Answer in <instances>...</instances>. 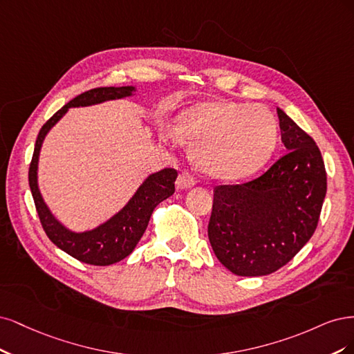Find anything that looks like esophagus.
Wrapping results in <instances>:
<instances>
[{
    "label": "esophagus",
    "instance_id": "34e87169",
    "mask_svg": "<svg viewBox=\"0 0 354 354\" xmlns=\"http://www.w3.org/2000/svg\"><path fill=\"white\" fill-rule=\"evenodd\" d=\"M196 185V179H194L192 175L189 174H180L176 179V188L178 189H188L191 187Z\"/></svg>",
    "mask_w": 354,
    "mask_h": 354
}]
</instances>
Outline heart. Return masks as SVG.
Returning <instances> with one entry per match:
<instances>
[{
  "instance_id": "obj_1",
  "label": "heart",
  "mask_w": 354,
  "mask_h": 354,
  "mask_svg": "<svg viewBox=\"0 0 354 354\" xmlns=\"http://www.w3.org/2000/svg\"><path fill=\"white\" fill-rule=\"evenodd\" d=\"M179 132L194 144L192 157L201 172L239 180L257 174L275 151L278 124L260 104L207 101L179 118Z\"/></svg>"
}]
</instances>
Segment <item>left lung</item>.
<instances>
[{
  "label": "left lung",
  "instance_id": "8db88e82",
  "mask_svg": "<svg viewBox=\"0 0 354 354\" xmlns=\"http://www.w3.org/2000/svg\"><path fill=\"white\" fill-rule=\"evenodd\" d=\"M277 110L285 156L254 180L213 191L209 241L238 277H263L287 265L312 238L325 200L326 172L316 142Z\"/></svg>",
  "mask_w": 354,
  "mask_h": 354
}]
</instances>
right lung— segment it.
<instances>
[{
    "mask_svg": "<svg viewBox=\"0 0 354 354\" xmlns=\"http://www.w3.org/2000/svg\"><path fill=\"white\" fill-rule=\"evenodd\" d=\"M135 86H106L86 91L63 106L41 128L32 162L29 167V187L45 234L64 253L88 265L109 266L128 257L144 235L153 210L163 200L175 192L178 172L165 167L156 174L148 175L142 184L124 206L106 222L88 231H72L55 218L45 203L38 185L39 153L45 136L55 127L71 107H89L111 100H122L135 95Z\"/></svg>",
    "mask_w": 354,
    "mask_h": 354,
    "instance_id": "1",
    "label": "right lung"
}]
</instances>
